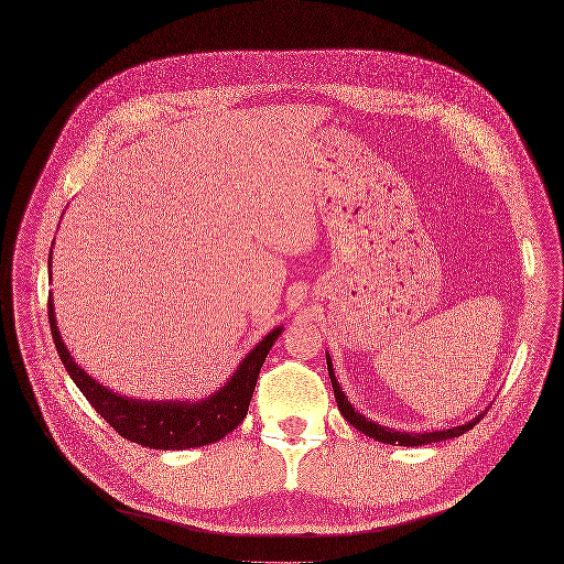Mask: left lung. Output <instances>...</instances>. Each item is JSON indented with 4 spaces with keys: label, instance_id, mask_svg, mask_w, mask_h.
Here are the masks:
<instances>
[{
    "label": "left lung",
    "instance_id": "1",
    "mask_svg": "<svg viewBox=\"0 0 564 564\" xmlns=\"http://www.w3.org/2000/svg\"><path fill=\"white\" fill-rule=\"evenodd\" d=\"M327 358V371H329V381H332V390H334V399H336V405H338V412L343 414V419L356 427L358 432H362L365 436L379 441V443H388V445H403V447H416V445H430V443H441V441H447V438H456L465 432H469L485 414H478L474 421L465 423V425H458V427H452V430H441V432H425V434H410V432H399V430H392V427H383L379 423H373L369 419H365L360 412H356L351 408V403L347 401V397L340 392V386L334 377V369H332V360H329V354H325Z\"/></svg>",
    "mask_w": 564,
    "mask_h": 564
}]
</instances>
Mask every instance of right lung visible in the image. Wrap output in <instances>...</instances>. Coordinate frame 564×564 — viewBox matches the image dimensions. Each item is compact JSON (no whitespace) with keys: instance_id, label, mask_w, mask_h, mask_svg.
I'll list each match as a JSON object with an SVG mask.
<instances>
[{"instance_id":"obj_1","label":"right lung","mask_w":564,"mask_h":564,"mask_svg":"<svg viewBox=\"0 0 564 564\" xmlns=\"http://www.w3.org/2000/svg\"><path fill=\"white\" fill-rule=\"evenodd\" d=\"M53 252V250H51ZM51 268V257H48ZM48 321L55 338L57 354L70 373L75 386L88 399V403L101 414V419L130 443H139L150 449H187L221 441L226 434L239 427L246 419L261 365L281 336L283 327L272 329L237 367L230 381L204 401H139L110 392L73 360L68 347L62 340L55 321L53 299H48Z\"/></svg>"}]
</instances>
